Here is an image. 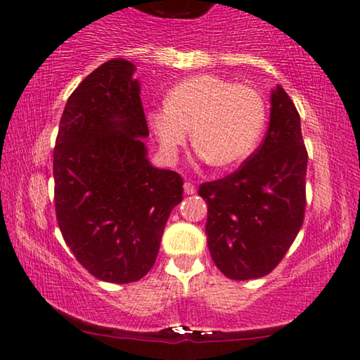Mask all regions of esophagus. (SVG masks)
I'll list each match as a JSON object with an SVG mask.
<instances>
[{
	"instance_id": "1",
	"label": "esophagus",
	"mask_w": 360,
	"mask_h": 360,
	"mask_svg": "<svg viewBox=\"0 0 360 360\" xmlns=\"http://www.w3.org/2000/svg\"><path fill=\"white\" fill-rule=\"evenodd\" d=\"M184 193L188 194V195L194 194V193H195V188H194V184H193V183H184Z\"/></svg>"
}]
</instances>
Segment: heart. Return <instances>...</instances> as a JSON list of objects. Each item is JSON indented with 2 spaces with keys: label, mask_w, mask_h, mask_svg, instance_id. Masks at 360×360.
<instances>
[{
  "label": "heart",
  "mask_w": 360,
  "mask_h": 360,
  "mask_svg": "<svg viewBox=\"0 0 360 360\" xmlns=\"http://www.w3.org/2000/svg\"><path fill=\"white\" fill-rule=\"evenodd\" d=\"M149 121L167 161L176 158L193 127L199 158L226 169L256 149L266 126V104L256 89L199 75L176 84L165 106L151 111Z\"/></svg>",
  "instance_id": "b5f03b06"
}]
</instances>
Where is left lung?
I'll list each match as a JSON object with an SVG mask.
<instances>
[{
	"mask_svg": "<svg viewBox=\"0 0 360 360\" xmlns=\"http://www.w3.org/2000/svg\"><path fill=\"white\" fill-rule=\"evenodd\" d=\"M306 171L301 117L277 84L269 129L257 151L239 171L199 188L207 204L209 252L222 274L257 279L281 262L304 221Z\"/></svg>",
	"mask_w": 360,
	"mask_h": 360,
	"instance_id": "1",
	"label": "left lung"
}]
</instances>
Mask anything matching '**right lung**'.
Returning <instances> with one entry per match:
<instances>
[{
  "instance_id": "1",
  "label": "right lung",
  "mask_w": 360,
  "mask_h": 360,
  "mask_svg": "<svg viewBox=\"0 0 360 360\" xmlns=\"http://www.w3.org/2000/svg\"><path fill=\"white\" fill-rule=\"evenodd\" d=\"M136 66L109 59L68 99L53 154L59 229L79 264L115 284L139 281L156 262L183 179L154 167Z\"/></svg>"
}]
</instances>
